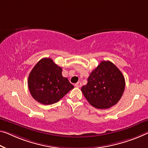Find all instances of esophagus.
Wrapping results in <instances>:
<instances>
[{"label":"esophagus","instance_id":"34e87169","mask_svg":"<svg viewBox=\"0 0 148 148\" xmlns=\"http://www.w3.org/2000/svg\"><path fill=\"white\" fill-rule=\"evenodd\" d=\"M81 86H82V84L81 82H77V83L75 84V87H76L80 88V87H81Z\"/></svg>","mask_w":148,"mask_h":148}]
</instances>
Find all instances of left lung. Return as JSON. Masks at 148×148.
Instances as JSON below:
<instances>
[{
	"mask_svg": "<svg viewBox=\"0 0 148 148\" xmlns=\"http://www.w3.org/2000/svg\"><path fill=\"white\" fill-rule=\"evenodd\" d=\"M87 84L81 88L84 96L92 106L107 109L120 101L125 88L122 72L110 61H103L90 73Z\"/></svg>",
	"mask_w": 148,
	"mask_h": 148,
	"instance_id": "1",
	"label": "left lung"
}]
</instances>
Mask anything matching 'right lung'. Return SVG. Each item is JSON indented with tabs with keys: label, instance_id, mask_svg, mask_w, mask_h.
I'll return each instance as SVG.
<instances>
[{
	"label": "right lung",
	"instance_id": "1",
	"mask_svg": "<svg viewBox=\"0 0 148 148\" xmlns=\"http://www.w3.org/2000/svg\"><path fill=\"white\" fill-rule=\"evenodd\" d=\"M61 73L62 68L50 58H43L36 63L28 81L29 92L36 101L45 105L54 104L74 88Z\"/></svg>",
	"mask_w": 148,
	"mask_h": 148
}]
</instances>
